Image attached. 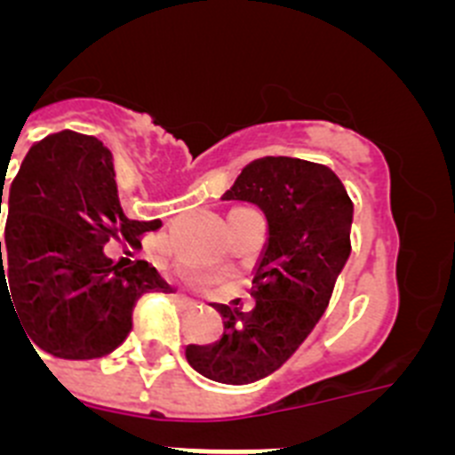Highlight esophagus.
<instances>
[{
    "instance_id": "34e87169",
    "label": "esophagus",
    "mask_w": 455,
    "mask_h": 455,
    "mask_svg": "<svg viewBox=\"0 0 455 455\" xmlns=\"http://www.w3.org/2000/svg\"><path fill=\"white\" fill-rule=\"evenodd\" d=\"M178 300H180V305H184V307H193V305H198V300L191 299V296H187V293H178Z\"/></svg>"
}]
</instances>
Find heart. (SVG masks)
Instances as JSON below:
<instances>
[{
	"instance_id": "b5f03b06",
	"label": "heart",
	"mask_w": 455,
	"mask_h": 455,
	"mask_svg": "<svg viewBox=\"0 0 455 455\" xmlns=\"http://www.w3.org/2000/svg\"><path fill=\"white\" fill-rule=\"evenodd\" d=\"M188 277H191V280H196V283H203V275H200V273H188Z\"/></svg>"
}]
</instances>
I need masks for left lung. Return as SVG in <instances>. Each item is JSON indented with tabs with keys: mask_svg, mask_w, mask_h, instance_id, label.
Here are the masks:
<instances>
[{
	"mask_svg": "<svg viewBox=\"0 0 455 455\" xmlns=\"http://www.w3.org/2000/svg\"><path fill=\"white\" fill-rule=\"evenodd\" d=\"M223 200L267 216V243L252 268L255 305H216L223 335L188 344L187 360L209 380L248 385L283 367L328 309L351 255L353 203L332 168L291 156L251 162Z\"/></svg>",
	"mask_w": 455,
	"mask_h": 455,
	"instance_id": "1",
	"label": "left lung"
}]
</instances>
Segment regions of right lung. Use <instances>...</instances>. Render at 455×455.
<instances>
[{"label":"right lung","mask_w":455,"mask_h":455,"mask_svg":"<svg viewBox=\"0 0 455 455\" xmlns=\"http://www.w3.org/2000/svg\"><path fill=\"white\" fill-rule=\"evenodd\" d=\"M2 196L4 188L0 212ZM6 207L0 303H13L40 351L63 360L107 355L132 332L143 293L175 291L148 262L123 268L104 252L116 236L139 243L162 220L124 216L114 155L95 136L63 130L34 143Z\"/></svg>","instance_id":"obj_1"}]
</instances>
